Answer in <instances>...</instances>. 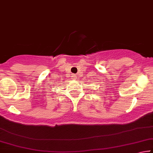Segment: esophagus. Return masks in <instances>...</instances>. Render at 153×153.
Instances as JSON below:
<instances>
[{"mask_svg":"<svg viewBox=\"0 0 153 153\" xmlns=\"http://www.w3.org/2000/svg\"><path fill=\"white\" fill-rule=\"evenodd\" d=\"M76 75H75V74H74V75H73V77H74V78H76Z\"/></svg>","mask_w":153,"mask_h":153,"instance_id":"34e87169","label":"esophagus"}]
</instances>
